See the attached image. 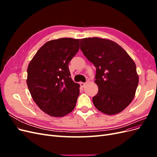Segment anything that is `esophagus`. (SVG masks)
<instances>
[{"instance_id":"1","label":"esophagus","mask_w":157,"mask_h":157,"mask_svg":"<svg viewBox=\"0 0 157 157\" xmlns=\"http://www.w3.org/2000/svg\"><path fill=\"white\" fill-rule=\"evenodd\" d=\"M80 86H81V87H84L85 85H86V83L81 82H80Z\"/></svg>"}]
</instances>
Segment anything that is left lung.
Masks as SVG:
<instances>
[{
  "mask_svg": "<svg viewBox=\"0 0 157 157\" xmlns=\"http://www.w3.org/2000/svg\"><path fill=\"white\" fill-rule=\"evenodd\" d=\"M80 50L96 67L98 92L94 106L107 115H115L130 105L139 82L136 65L116 42L101 38L80 39Z\"/></svg>",
  "mask_w": 157,
  "mask_h": 157,
  "instance_id": "obj_1",
  "label": "left lung"
}]
</instances>
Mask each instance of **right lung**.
<instances>
[{
  "label": "right lung",
  "instance_id": "1",
  "mask_svg": "<svg viewBox=\"0 0 157 157\" xmlns=\"http://www.w3.org/2000/svg\"><path fill=\"white\" fill-rule=\"evenodd\" d=\"M79 40L61 38L47 42L28 65L27 84L31 97L52 117L67 115L76 106L80 85L71 78L68 65L79 50Z\"/></svg>",
  "mask_w": 157,
  "mask_h": 157
}]
</instances>
